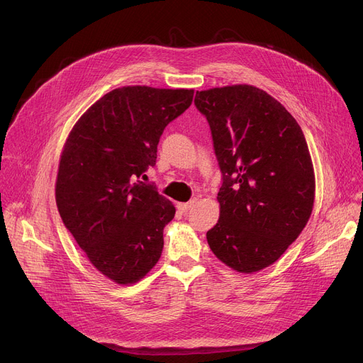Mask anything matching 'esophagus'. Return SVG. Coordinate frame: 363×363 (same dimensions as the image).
<instances>
[{"label": "esophagus", "instance_id": "34e87169", "mask_svg": "<svg viewBox=\"0 0 363 363\" xmlns=\"http://www.w3.org/2000/svg\"><path fill=\"white\" fill-rule=\"evenodd\" d=\"M194 203H196V200H191V201H188V203H178L177 208H178L181 213H185V212H188L189 208L194 206Z\"/></svg>", "mask_w": 363, "mask_h": 363}]
</instances>
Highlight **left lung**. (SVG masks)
<instances>
[{
  "label": "left lung",
  "mask_w": 363,
  "mask_h": 363,
  "mask_svg": "<svg viewBox=\"0 0 363 363\" xmlns=\"http://www.w3.org/2000/svg\"><path fill=\"white\" fill-rule=\"evenodd\" d=\"M222 172L215 256L240 274L277 262L306 226L315 201L308 143L279 101L253 85L197 91Z\"/></svg>",
  "instance_id": "1"
}]
</instances>
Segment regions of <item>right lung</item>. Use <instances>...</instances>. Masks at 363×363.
Wrapping results in <instances>:
<instances>
[{"mask_svg":"<svg viewBox=\"0 0 363 363\" xmlns=\"http://www.w3.org/2000/svg\"><path fill=\"white\" fill-rule=\"evenodd\" d=\"M194 89L116 88L72 128L55 181L65 226L99 272L128 285L159 262L175 207L140 178L156 164L169 122L193 103Z\"/></svg>","mask_w":363,"mask_h":363,"instance_id":"add662e5","label":"right lung"}]
</instances>
